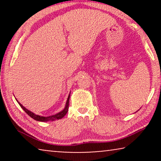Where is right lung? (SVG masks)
Segmentation results:
<instances>
[{
  "instance_id": "1",
  "label": "right lung",
  "mask_w": 161,
  "mask_h": 161,
  "mask_svg": "<svg viewBox=\"0 0 161 161\" xmlns=\"http://www.w3.org/2000/svg\"><path fill=\"white\" fill-rule=\"evenodd\" d=\"M69 97H70V94H69V96H68V98L67 100V102H66V105H65L64 108L61 111L59 112V113L56 114H54V115L50 116H42L36 115V114L33 113V112L30 111L29 110L25 108L24 107L23 105L20 104V103H19L18 101H17V99H16V100L17 101V103H19V106H20L23 109V111H25V113L27 114L28 116H30L31 117L34 119L36 120V121H39V122H48V121H54V120H56V119H62L64 116L66 114H67V111H68V109H69Z\"/></svg>"
}]
</instances>
